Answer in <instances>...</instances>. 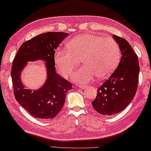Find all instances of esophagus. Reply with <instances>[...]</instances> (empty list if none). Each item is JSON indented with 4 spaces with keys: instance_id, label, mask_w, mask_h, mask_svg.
Here are the masks:
<instances>
[{
    "instance_id": "34e87169",
    "label": "esophagus",
    "mask_w": 151,
    "mask_h": 151,
    "mask_svg": "<svg viewBox=\"0 0 151 151\" xmlns=\"http://www.w3.org/2000/svg\"><path fill=\"white\" fill-rule=\"evenodd\" d=\"M80 88L81 89H85L86 88H87V86H86V85H80Z\"/></svg>"
}]
</instances>
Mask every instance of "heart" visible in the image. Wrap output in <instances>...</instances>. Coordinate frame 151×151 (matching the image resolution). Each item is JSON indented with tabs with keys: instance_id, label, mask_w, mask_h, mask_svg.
Wrapping results in <instances>:
<instances>
[{
	"instance_id": "heart-1",
	"label": "heart",
	"mask_w": 151,
	"mask_h": 151,
	"mask_svg": "<svg viewBox=\"0 0 151 151\" xmlns=\"http://www.w3.org/2000/svg\"><path fill=\"white\" fill-rule=\"evenodd\" d=\"M81 59L83 65L73 73L72 79L85 84L96 76L105 79L117 67L121 59V50L114 39L95 34H82L68 42L67 50L58 49L54 62L61 74L68 78Z\"/></svg>"
}]
</instances>
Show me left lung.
Segmentation results:
<instances>
[{"mask_svg": "<svg viewBox=\"0 0 151 151\" xmlns=\"http://www.w3.org/2000/svg\"><path fill=\"white\" fill-rule=\"evenodd\" d=\"M113 36L122 56L117 69L98 87L96 98L91 102L94 109L104 115H115L125 109L133 99L139 83L140 67L137 54L125 39L115 34Z\"/></svg>", "mask_w": 151, "mask_h": 151, "instance_id": "1", "label": "left lung"}]
</instances>
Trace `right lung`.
<instances>
[{
    "label": "right lung",
    "mask_w": 151,
    "mask_h": 151,
    "mask_svg": "<svg viewBox=\"0 0 151 151\" xmlns=\"http://www.w3.org/2000/svg\"><path fill=\"white\" fill-rule=\"evenodd\" d=\"M68 33L49 32L34 37L21 45L12 62L11 77L15 99L32 117L42 119L55 117L63 107L65 94L72 83L55 72L54 54L59 44ZM46 61L47 80L38 91L25 89L20 73L29 60Z\"/></svg>",
    "instance_id": "obj_1"
}]
</instances>
